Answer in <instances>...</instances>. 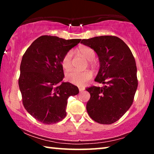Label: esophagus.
I'll return each instance as SVG.
<instances>
[{"mask_svg":"<svg viewBox=\"0 0 154 154\" xmlns=\"http://www.w3.org/2000/svg\"><path fill=\"white\" fill-rule=\"evenodd\" d=\"M79 90L80 92H82L83 90H85V88L84 87H79Z\"/></svg>","mask_w":154,"mask_h":154,"instance_id":"34e87169","label":"esophagus"}]
</instances>
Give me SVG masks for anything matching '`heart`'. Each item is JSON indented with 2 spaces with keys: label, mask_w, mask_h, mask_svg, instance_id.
Here are the masks:
<instances>
[{
  "label": "heart",
  "mask_w": 154,
  "mask_h": 154,
  "mask_svg": "<svg viewBox=\"0 0 154 154\" xmlns=\"http://www.w3.org/2000/svg\"><path fill=\"white\" fill-rule=\"evenodd\" d=\"M79 54L90 62V64H93V60L95 58V51L89 47H82L79 50ZM72 52L69 51L65 54L62 60V65L64 69L68 70L72 66ZM92 77V73L90 71H79L72 70L68 72L66 74V79L72 84L82 86L84 83Z\"/></svg>",
  "instance_id": "1"
}]
</instances>
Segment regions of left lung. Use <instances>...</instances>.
Returning a JSON list of instances; mask_svg holds the SVG:
<instances>
[{"instance_id": "obj_1", "label": "left lung", "mask_w": 154, "mask_h": 154, "mask_svg": "<svg viewBox=\"0 0 154 154\" xmlns=\"http://www.w3.org/2000/svg\"><path fill=\"white\" fill-rule=\"evenodd\" d=\"M81 43L93 49L98 55L100 68L94 81L104 85L85 89L90 94L88 113L99 124H113L133 103L138 86L134 56L128 46L115 36H95L83 39Z\"/></svg>"}]
</instances>
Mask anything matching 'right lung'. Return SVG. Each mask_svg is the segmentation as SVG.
I'll list each match as a JSON object with an SVG mask.
<instances>
[{
	"label": "right lung",
	"instance_id": "right-lung-1",
	"mask_svg": "<svg viewBox=\"0 0 154 154\" xmlns=\"http://www.w3.org/2000/svg\"><path fill=\"white\" fill-rule=\"evenodd\" d=\"M80 38L66 40L56 36H41L34 41L22 57L19 88L28 113L45 124H53L66 116L69 96L79 89L64 77L62 60Z\"/></svg>",
	"mask_w": 154,
	"mask_h": 154
}]
</instances>
